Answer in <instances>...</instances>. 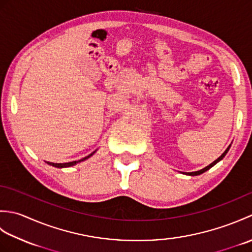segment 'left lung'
Wrapping results in <instances>:
<instances>
[{
  "instance_id": "8db88e82",
  "label": "left lung",
  "mask_w": 252,
  "mask_h": 252,
  "mask_svg": "<svg viewBox=\"0 0 252 252\" xmlns=\"http://www.w3.org/2000/svg\"><path fill=\"white\" fill-rule=\"evenodd\" d=\"M229 147H231V146H228L227 147V149H226V151L225 152H224L222 155H221V156L220 157H219L217 160H215V161H213L212 163H210V164H209L208 165V167H206V168H203V169H201V170H199V171H195V172H186L185 174H187V175H191V176H194V175H199V174H201V173H203V172H206V171L207 170H209V169H210L211 167H213V165H215L216 163H218L219 161H220V160H222L223 158H224V156H225V155H226V153L228 152V149H229Z\"/></svg>"
}]
</instances>
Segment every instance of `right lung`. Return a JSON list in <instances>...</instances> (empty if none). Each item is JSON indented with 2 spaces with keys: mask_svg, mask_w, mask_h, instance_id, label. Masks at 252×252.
I'll use <instances>...</instances> for the list:
<instances>
[{
  "mask_svg": "<svg viewBox=\"0 0 252 252\" xmlns=\"http://www.w3.org/2000/svg\"><path fill=\"white\" fill-rule=\"evenodd\" d=\"M94 153L95 152H93L92 154H90L89 156H87V157H84V158H82V159H80V160H77V161H71V162H65V163H54V162H46L47 164H50V165H53V167H55V168H67V167H72V165H74V164H77V163H79V162H81V161H84V160H87L88 158H90L91 156H93L94 155Z\"/></svg>",
  "mask_w": 252,
  "mask_h": 252,
  "instance_id": "1",
  "label": "right lung"
}]
</instances>
